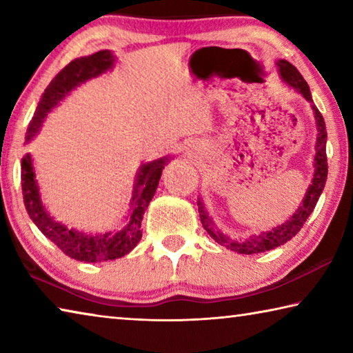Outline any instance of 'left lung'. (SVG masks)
<instances>
[{"label":"left lung","mask_w":353,"mask_h":353,"mask_svg":"<svg viewBox=\"0 0 353 353\" xmlns=\"http://www.w3.org/2000/svg\"><path fill=\"white\" fill-rule=\"evenodd\" d=\"M277 65L280 68V74H282L283 81L288 83V85H291L292 88H296L299 93H302V97L312 103V109L314 112V118H316V126H318V143H316L313 182H312V185H310L305 198H303V201H302V205L299 207L297 212L282 225H277L276 229H272L270 232H263L261 235H255L252 238H249V240H246V241L238 243V241L230 240L229 236H224L223 234H219V232H213L212 221L208 219L207 212L204 210V205H202L201 201L198 202L201 223L204 224V229L208 232V234H210L213 240L218 244H221V246H227L232 250H236V252L246 254V255L266 252V250L276 249L279 246H282V244H285L286 241H290L292 236H296L297 232L302 229L303 224H305V221L314 210L316 202H318L322 190H324L325 181H327V171H328L327 154H325L327 130H325L324 118H322L321 112L318 110V107L313 104L308 83L305 82V79H303L302 74L299 73L294 65H291L288 61H279Z\"/></svg>","instance_id":"8db88e82"}]
</instances>
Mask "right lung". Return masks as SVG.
I'll return each instance as SVG.
<instances>
[{"instance_id":"right-lung-1","label":"right lung","mask_w":353,"mask_h":353,"mask_svg":"<svg viewBox=\"0 0 353 353\" xmlns=\"http://www.w3.org/2000/svg\"><path fill=\"white\" fill-rule=\"evenodd\" d=\"M113 56L110 51L103 50L94 52L88 57H81L71 61L67 67L50 82L46 90L41 97L37 105V110L34 113L32 121L29 123L26 141H31L32 137L39 132V129L43 123L45 117L51 112L59 101L65 98L76 85L85 82L92 77H97L105 70L112 68ZM165 166V159L155 160L152 163L143 165L137 177V183L134 188L132 198V212L128 225L117 234H105V235H85L81 232L70 230L67 227L56 223L50 214L46 213L43 204L40 201L39 187L35 183L34 171L31 157L26 155L21 160V190H23V201H25L26 212L29 218L34 221V224L39 227L46 238L56 244L63 254L79 261L97 263L115 260L119 256L129 254L137 243L141 238V219L143 213L148 208V204L154 198L155 190L162 176V170Z\"/></svg>"}]
</instances>
